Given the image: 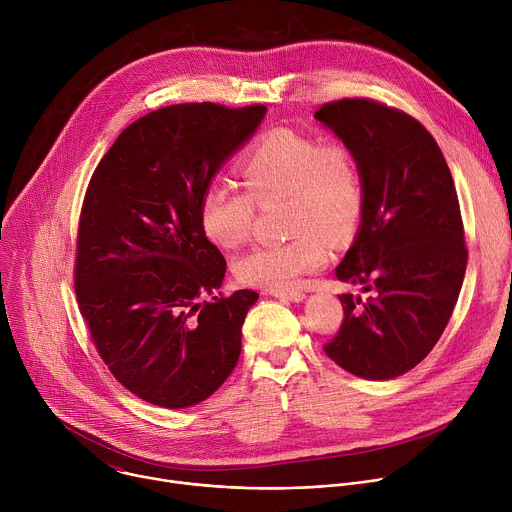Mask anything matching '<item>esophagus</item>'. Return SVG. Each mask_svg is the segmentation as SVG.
Segmentation results:
<instances>
[{
  "label": "esophagus",
  "mask_w": 512,
  "mask_h": 512,
  "mask_svg": "<svg viewBox=\"0 0 512 512\" xmlns=\"http://www.w3.org/2000/svg\"><path fill=\"white\" fill-rule=\"evenodd\" d=\"M275 298L287 300V302H302L306 298V294L302 289H281V291H271Z\"/></svg>",
  "instance_id": "34e87169"
}]
</instances>
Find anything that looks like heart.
Masks as SVG:
<instances>
[{
	"mask_svg": "<svg viewBox=\"0 0 512 512\" xmlns=\"http://www.w3.org/2000/svg\"><path fill=\"white\" fill-rule=\"evenodd\" d=\"M245 190L212 182L200 198V227L221 249L249 241L257 204L287 198V243L259 245L237 259L241 283L281 291L328 259L324 235L342 243L360 227L367 186L360 162L344 139L275 129L259 137L239 164Z\"/></svg>",
	"mask_w": 512,
	"mask_h": 512,
	"instance_id": "b5f03b06",
	"label": "heart"
}]
</instances>
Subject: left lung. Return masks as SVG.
I'll return each instance as SVG.
<instances>
[{
    "label": "left lung",
    "mask_w": 512,
    "mask_h": 512,
    "mask_svg": "<svg viewBox=\"0 0 512 512\" xmlns=\"http://www.w3.org/2000/svg\"><path fill=\"white\" fill-rule=\"evenodd\" d=\"M354 150L367 210L336 267L369 300L338 296L344 318L324 352L362 379H395L431 352L458 302L468 249L452 172L433 135L375 99L324 103L316 115Z\"/></svg>",
    "instance_id": "left-lung-1"
}]
</instances>
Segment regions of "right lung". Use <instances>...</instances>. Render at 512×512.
Here are the masks:
<instances>
[{
	"label": "right lung",
	"instance_id": "1",
	"mask_svg": "<svg viewBox=\"0 0 512 512\" xmlns=\"http://www.w3.org/2000/svg\"><path fill=\"white\" fill-rule=\"evenodd\" d=\"M263 115L265 105L162 107L123 129L89 180L77 304L113 377L152 405L204 401L239 360L259 294L239 289L200 302L227 271L200 227V198Z\"/></svg>",
	"mask_w": 512,
	"mask_h": 512
}]
</instances>
